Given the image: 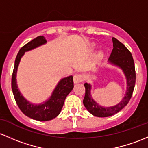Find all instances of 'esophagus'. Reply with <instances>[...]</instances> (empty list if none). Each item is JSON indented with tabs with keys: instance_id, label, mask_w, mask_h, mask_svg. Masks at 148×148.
<instances>
[{
	"instance_id": "esophagus-1",
	"label": "esophagus",
	"mask_w": 148,
	"mask_h": 148,
	"mask_svg": "<svg viewBox=\"0 0 148 148\" xmlns=\"http://www.w3.org/2000/svg\"><path fill=\"white\" fill-rule=\"evenodd\" d=\"M83 80V77L81 74H75L73 76V81L75 83H80V82H82Z\"/></svg>"
}]
</instances>
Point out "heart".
<instances>
[{
  "label": "heart",
  "mask_w": 148,
  "mask_h": 148,
  "mask_svg": "<svg viewBox=\"0 0 148 148\" xmlns=\"http://www.w3.org/2000/svg\"><path fill=\"white\" fill-rule=\"evenodd\" d=\"M102 56V55H100V56Z\"/></svg>",
  "instance_id": "b5f03b06"
}]
</instances>
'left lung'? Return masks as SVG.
Wrapping results in <instances>:
<instances>
[{
  "instance_id": "left-lung-1",
  "label": "left lung",
  "mask_w": 148,
  "mask_h": 148,
  "mask_svg": "<svg viewBox=\"0 0 148 148\" xmlns=\"http://www.w3.org/2000/svg\"><path fill=\"white\" fill-rule=\"evenodd\" d=\"M112 42L113 48L108 61L123 70L127 80V90L125 97L118 105L111 107H103L97 104L91 96L90 84L85 83V95L83 104L89 112L99 118H106L115 115L127 106L132 97L136 80L135 63L130 51L115 38H112Z\"/></svg>"
}]
</instances>
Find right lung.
I'll return each instance as SVG.
<instances>
[{
  "instance_id": "right-lung-1",
  "label": "right lung",
  "mask_w": 148,
  "mask_h": 148,
  "mask_svg": "<svg viewBox=\"0 0 148 148\" xmlns=\"http://www.w3.org/2000/svg\"><path fill=\"white\" fill-rule=\"evenodd\" d=\"M46 40L43 36H38L25 44L21 48L15 60L14 69L11 80V87L16 103L23 113L26 116L38 121H48L56 118L60 114L63 108L65 99L73 88V76H68L60 80L53 90L52 95L41 104H33L24 98L20 92L16 83V73L18 65L21 58L25 52L30 51L41 45L46 43Z\"/></svg>"
}]
</instances>
